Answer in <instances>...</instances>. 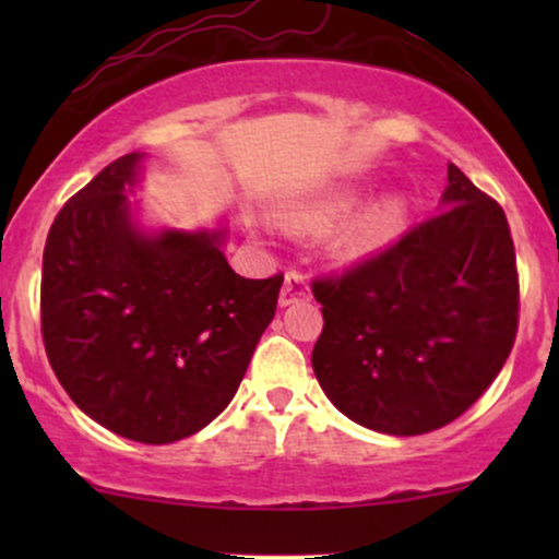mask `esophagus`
<instances>
[{"label": "esophagus", "instance_id": "obj_1", "mask_svg": "<svg viewBox=\"0 0 559 559\" xmlns=\"http://www.w3.org/2000/svg\"><path fill=\"white\" fill-rule=\"evenodd\" d=\"M310 299V286L299 271H286L284 286H281V307L297 305V301Z\"/></svg>", "mask_w": 559, "mask_h": 559}]
</instances>
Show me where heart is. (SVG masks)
Masks as SVG:
<instances>
[{
    "label": "heart",
    "mask_w": 559,
    "mask_h": 559,
    "mask_svg": "<svg viewBox=\"0 0 559 559\" xmlns=\"http://www.w3.org/2000/svg\"><path fill=\"white\" fill-rule=\"evenodd\" d=\"M362 191L352 189V186H342V189L325 191L323 197L312 199L307 202L305 207L297 213V223L299 226H310V228H320V226H331L336 223L338 217H344L346 213L357 207L360 202ZM404 223V202L396 197H386L381 202L370 204L368 210H362L355 221L349 223L338 236L336 249L346 258H368V254L378 252L386 243L400 234Z\"/></svg>",
    "instance_id": "obj_1"
}]
</instances>
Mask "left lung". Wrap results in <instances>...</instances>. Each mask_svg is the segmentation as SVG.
<instances>
[{
  "mask_svg": "<svg viewBox=\"0 0 559 559\" xmlns=\"http://www.w3.org/2000/svg\"><path fill=\"white\" fill-rule=\"evenodd\" d=\"M439 213L342 275L312 281L320 389L349 420L418 436L491 386L518 333V267L504 210L449 163Z\"/></svg>",
  "mask_w": 559,
  "mask_h": 559,
  "instance_id": "obj_1",
  "label": "left lung"
}]
</instances>
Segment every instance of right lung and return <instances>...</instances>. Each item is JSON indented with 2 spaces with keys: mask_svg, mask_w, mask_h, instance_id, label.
Wrapping results in <instances>:
<instances>
[{
  "mask_svg": "<svg viewBox=\"0 0 559 559\" xmlns=\"http://www.w3.org/2000/svg\"><path fill=\"white\" fill-rule=\"evenodd\" d=\"M115 159L55 217L44 247L41 336L57 381L123 439L170 444L213 423L239 389L284 275L252 281L223 254L226 228L144 234Z\"/></svg>",
  "mask_w": 559,
  "mask_h": 559,
  "instance_id": "obj_1",
  "label": "right lung"
}]
</instances>
